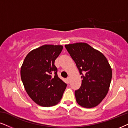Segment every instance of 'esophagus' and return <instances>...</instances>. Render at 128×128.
Instances as JSON below:
<instances>
[{"mask_svg": "<svg viewBox=\"0 0 128 128\" xmlns=\"http://www.w3.org/2000/svg\"><path fill=\"white\" fill-rule=\"evenodd\" d=\"M67 82H68V83H70V77H68V78H67Z\"/></svg>", "mask_w": 128, "mask_h": 128, "instance_id": "esophagus-1", "label": "esophagus"}]
</instances>
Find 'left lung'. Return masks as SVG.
I'll return each mask as SVG.
<instances>
[{
	"mask_svg": "<svg viewBox=\"0 0 128 128\" xmlns=\"http://www.w3.org/2000/svg\"><path fill=\"white\" fill-rule=\"evenodd\" d=\"M82 74V85L75 91L76 101L86 108H94L106 97L110 84L112 71L101 52L85 42L65 45Z\"/></svg>",
	"mask_w": 128,
	"mask_h": 128,
	"instance_id": "left-lung-1",
	"label": "left lung"
}]
</instances>
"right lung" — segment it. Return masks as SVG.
I'll list each match as a JSON object with an SVG mask.
<instances>
[{
	"instance_id": "obj_1",
	"label": "right lung",
	"mask_w": 128,
	"mask_h": 128,
	"mask_svg": "<svg viewBox=\"0 0 128 128\" xmlns=\"http://www.w3.org/2000/svg\"><path fill=\"white\" fill-rule=\"evenodd\" d=\"M63 46L44 45L32 50L26 56L20 68V77L29 96L44 107L57 104L67 84L58 77L54 65Z\"/></svg>"
}]
</instances>
